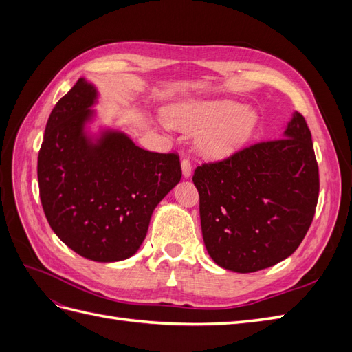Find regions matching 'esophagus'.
I'll return each instance as SVG.
<instances>
[{"instance_id":"1","label":"esophagus","mask_w":352,"mask_h":352,"mask_svg":"<svg viewBox=\"0 0 352 352\" xmlns=\"http://www.w3.org/2000/svg\"><path fill=\"white\" fill-rule=\"evenodd\" d=\"M180 166H182V175H184V177H190V175H192V166H190L189 160L184 158L182 163H180Z\"/></svg>"}]
</instances>
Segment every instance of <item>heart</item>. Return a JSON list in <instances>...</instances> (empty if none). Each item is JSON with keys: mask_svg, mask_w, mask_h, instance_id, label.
I'll return each instance as SVG.
<instances>
[{"mask_svg": "<svg viewBox=\"0 0 352 352\" xmlns=\"http://www.w3.org/2000/svg\"><path fill=\"white\" fill-rule=\"evenodd\" d=\"M168 122L180 131L201 132L199 150L221 160L236 154L254 136L260 116L254 109L233 100H199L175 105L167 111Z\"/></svg>", "mask_w": 352, "mask_h": 352, "instance_id": "heart-1", "label": "heart"}]
</instances>
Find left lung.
I'll use <instances>...</instances> for the list:
<instances>
[{
  "label": "left lung",
  "mask_w": 352,
  "mask_h": 352,
  "mask_svg": "<svg viewBox=\"0 0 352 352\" xmlns=\"http://www.w3.org/2000/svg\"><path fill=\"white\" fill-rule=\"evenodd\" d=\"M207 252L220 267L252 273L300 247L318 198L311 132L294 113L280 140L251 145L194 173Z\"/></svg>",
  "instance_id": "8db88e82"
}]
</instances>
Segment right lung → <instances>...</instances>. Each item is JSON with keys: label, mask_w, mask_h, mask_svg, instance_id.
I'll return each mask as SVG.
<instances>
[{"label": "right lung", "mask_w": 352, "mask_h": 352, "mask_svg": "<svg viewBox=\"0 0 352 352\" xmlns=\"http://www.w3.org/2000/svg\"><path fill=\"white\" fill-rule=\"evenodd\" d=\"M98 89L80 78L52 109L38 155L39 197L56 235L82 257L113 263L142 245L158 202L182 177L179 157L142 150L89 124Z\"/></svg>", "instance_id": "obj_1"}]
</instances>
